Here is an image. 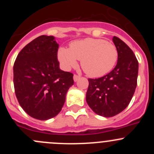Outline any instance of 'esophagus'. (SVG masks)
<instances>
[{
  "instance_id": "esophagus-1",
  "label": "esophagus",
  "mask_w": 154,
  "mask_h": 154,
  "mask_svg": "<svg viewBox=\"0 0 154 154\" xmlns=\"http://www.w3.org/2000/svg\"><path fill=\"white\" fill-rule=\"evenodd\" d=\"M79 78H80V76L77 75V74H74V81H77V80H79Z\"/></svg>"
}]
</instances>
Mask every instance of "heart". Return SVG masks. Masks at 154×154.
Masks as SVG:
<instances>
[{
  "mask_svg": "<svg viewBox=\"0 0 154 154\" xmlns=\"http://www.w3.org/2000/svg\"><path fill=\"white\" fill-rule=\"evenodd\" d=\"M119 51L114 44L101 38H87L70 43L69 49L60 48L58 59L66 69L76 67L81 60V67L90 77L106 75L117 63Z\"/></svg>",
  "mask_w": 154,
  "mask_h": 154,
  "instance_id": "obj_1",
  "label": "heart"
}]
</instances>
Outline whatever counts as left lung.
Masks as SVG:
<instances>
[{"mask_svg":"<svg viewBox=\"0 0 154 154\" xmlns=\"http://www.w3.org/2000/svg\"><path fill=\"white\" fill-rule=\"evenodd\" d=\"M119 51L117 65L106 75L88 78L86 102L99 116L112 117L128 106L137 86L139 63L133 51L118 37L112 38Z\"/></svg>","mask_w":154,"mask_h":154,"instance_id":"1","label":"left lung"}]
</instances>
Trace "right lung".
Instances as JSON below:
<instances>
[{"label":"right lung","mask_w":154,"mask_h":154,"mask_svg":"<svg viewBox=\"0 0 154 154\" xmlns=\"http://www.w3.org/2000/svg\"><path fill=\"white\" fill-rule=\"evenodd\" d=\"M59 45L54 36L40 35L17 56L13 66L15 93L20 106L31 117L45 121L59 114L74 74L60 69Z\"/></svg>","instance_id":"obj_1"}]
</instances>
